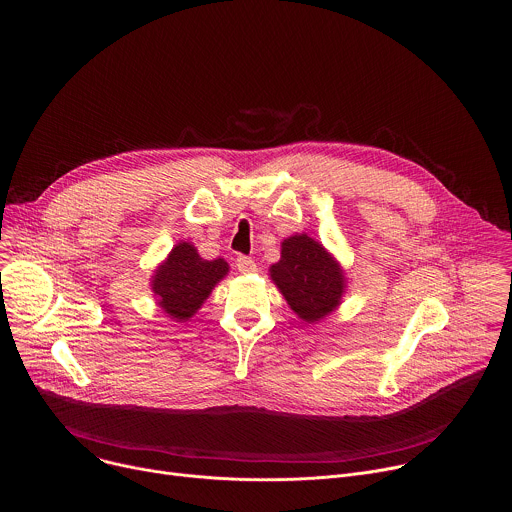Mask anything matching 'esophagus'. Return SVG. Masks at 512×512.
Returning <instances> with one entry per match:
<instances>
[{"mask_svg":"<svg viewBox=\"0 0 512 512\" xmlns=\"http://www.w3.org/2000/svg\"><path fill=\"white\" fill-rule=\"evenodd\" d=\"M236 268H238V272H242V274H252V272H256V264H254V260H252L250 256H238V258H236Z\"/></svg>","mask_w":512,"mask_h":512,"instance_id":"34e87169","label":"esophagus"}]
</instances>
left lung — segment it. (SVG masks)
Listing matches in <instances>:
<instances>
[{
  "instance_id": "obj_1",
  "label": "left lung",
  "mask_w": 512,
  "mask_h": 512,
  "mask_svg": "<svg viewBox=\"0 0 512 512\" xmlns=\"http://www.w3.org/2000/svg\"><path fill=\"white\" fill-rule=\"evenodd\" d=\"M270 278L293 313L307 323L333 313L347 288L341 264L307 234H293L282 242V258L270 268Z\"/></svg>"
}]
</instances>
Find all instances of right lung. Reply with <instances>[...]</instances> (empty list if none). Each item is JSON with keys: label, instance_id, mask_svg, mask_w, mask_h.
<instances>
[{"label": "right lung", "instance_id": "obj_1", "mask_svg": "<svg viewBox=\"0 0 512 512\" xmlns=\"http://www.w3.org/2000/svg\"><path fill=\"white\" fill-rule=\"evenodd\" d=\"M228 274V264L203 260L191 242H179L151 276L159 307L175 321H189Z\"/></svg>", "mask_w": 512, "mask_h": 512}]
</instances>
